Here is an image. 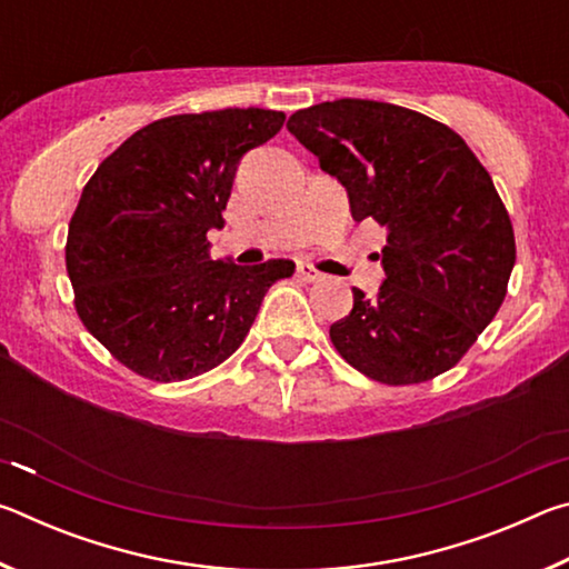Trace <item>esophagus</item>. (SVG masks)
<instances>
[{
	"label": "esophagus",
	"instance_id": "obj_1",
	"mask_svg": "<svg viewBox=\"0 0 569 569\" xmlns=\"http://www.w3.org/2000/svg\"><path fill=\"white\" fill-rule=\"evenodd\" d=\"M296 276L301 278V281H306V283H316V281H321V273L316 271V268H311V266H298Z\"/></svg>",
	"mask_w": 569,
	"mask_h": 569
}]
</instances>
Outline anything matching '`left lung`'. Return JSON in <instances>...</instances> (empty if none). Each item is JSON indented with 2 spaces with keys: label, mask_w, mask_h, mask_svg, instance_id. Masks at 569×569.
I'll list each match as a JSON object with an SVG mask.
<instances>
[{
  "label": "left lung",
  "mask_w": 569,
  "mask_h": 569,
  "mask_svg": "<svg viewBox=\"0 0 569 569\" xmlns=\"http://www.w3.org/2000/svg\"><path fill=\"white\" fill-rule=\"evenodd\" d=\"M288 132L349 192L353 220L387 228V281L331 326L356 371L409 387L449 371L507 296L517 248L492 178L459 134L427 114L373 100L311 104Z\"/></svg>",
  "instance_id": "left-lung-1"
}]
</instances>
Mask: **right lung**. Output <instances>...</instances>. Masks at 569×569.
<instances>
[{"mask_svg": "<svg viewBox=\"0 0 569 569\" xmlns=\"http://www.w3.org/2000/svg\"><path fill=\"white\" fill-rule=\"evenodd\" d=\"M286 114L228 108L170 114L130 134L82 190L64 263L74 308L94 339L142 379L186 381L233 353L276 281L293 263L213 261L208 230L240 158L283 128Z\"/></svg>", "mask_w": 569, "mask_h": 569, "instance_id": "right-lung-1", "label": "right lung"}]
</instances>
